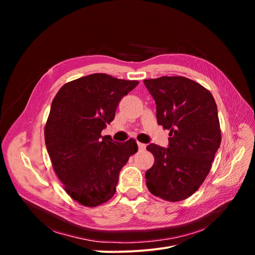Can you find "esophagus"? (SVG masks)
I'll return each mask as SVG.
<instances>
[{
	"label": "esophagus",
	"instance_id": "1",
	"mask_svg": "<svg viewBox=\"0 0 255 255\" xmlns=\"http://www.w3.org/2000/svg\"><path fill=\"white\" fill-rule=\"evenodd\" d=\"M137 144H138V149H139V150H145V144L144 143H141V142L138 141Z\"/></svg>",
	"mask_w": 255,
	"mask_h": 255
}]
</instances>
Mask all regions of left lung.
Returning a JSON list of instances; mask_svg holds the SVG:
<instances>
[{
	"instance_id": "1",
	"label": "left lung",
	"mask_w": 255,
	"mask_h": 255,
	"mask_svg": "<svg viewBox=\"0 0 255 255\" xmlns=\"http://www.w3.org/2000/svg\"><path fill=\"white\" fill-rule=\"evenodd\" d=\"M143 83L155 100L157 123L170 130L169 148L146 146L154 156L145 172L146 187L166 201H182L201 186L220 145L217 105L210 90L184 76Z\"/></svg>"
}]
</instances>
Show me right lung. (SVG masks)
I'll return each instance as SVG.
<instances>
[{"label":"right lung","instance_id":"right-lung-1","mask_svg":"<svg viewBox=\"0 0 255 255\" xmlns=\"http://www.w3.org/2000/svg\"><path fill=\"white\" fill-rule=\"evenodd\" d=\"M139 82L94 73L66 83L53 99L44 140L54 171L74 201L101 205L115 195L119 172L138 150L136 140L102 136L120 100Z\"/></svg>","mask_w":255,"mask_h":255}]
</instances>
